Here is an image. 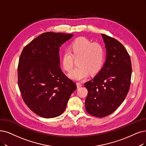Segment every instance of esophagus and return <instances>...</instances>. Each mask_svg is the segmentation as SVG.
<instances>
[{
	"label": "esophagus",
	"mask_w": 146,
	"mask_h": 146,
	"mask_svg": "<svg viewBox=\"0 0 146 146\" xmlns=\"http://www.w3.org/2000/svg\"><path fill=\"white\" fill-rule=\"evenodd\" d=\"M77 88H80V87L82 86V84H81V83L77 82Z\"/></svg>",
	"instance_id": "34e87169"
}]
</instances>
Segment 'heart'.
Returning <instances> with one entry per match:
<instances>
[{
	"label": "heart",
	"mask_w": 146,
	"mask_h": 146,
	"mask_svg": "<svg viewBox=\"0 0 146 146\" xmlns=\"http://www.w3.org/2000/svg\"><path fill=\"white\" fill-rule=\"evenodd\" d=\"M73 55L77 57V67L69 73V77L74 80H82L89 76L90 71L95 73L100 70L104 60V50L98 43H93L84 37L75 39L70 46L69 50L63 52L62 65L66 71L73 68Z\"/></svg>",
	"instance_id": "obj_1"
}]
</instances>
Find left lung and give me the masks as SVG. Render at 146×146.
Instances as JSON below:
<instances>
[{
	"mask_svg": "<svg viewBox=\"0 0 146 146\" xmlns=\"http://www.w3.org/2000/svg\"><path fill=\"white\" fill-rule=\"evenodd\" d=\"M106 59L96 76L84 84L88 90L87 112L97 117L107 116L123 102L129 90L132 65L127 51L117 40L101 34Z\"/></svg>",
	"mask_w": 146,
	"mask_h": 146,
	"instance_id": "8db88e82",
	"label": "left lung"
}]
</instances>
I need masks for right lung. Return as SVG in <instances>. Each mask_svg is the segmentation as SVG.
<instances>
[{
  "label": "right lung",
  "instance_id": "obj_1",
  "mask_svg": "<svg viewBox=\"0 0 146 146\" xmlns=\"http://www.w3.org/2000/svg\"><path fill=\"white\" fill-rule=\"evenodd\" d=\"M73 34L46 32L23 48L18 66V84L23 101L44 118L62 114L76 90L60 68V46Z\"/></svg>",
  "mask_w": 146,
  "mask_h": 146
}]
</instances>
